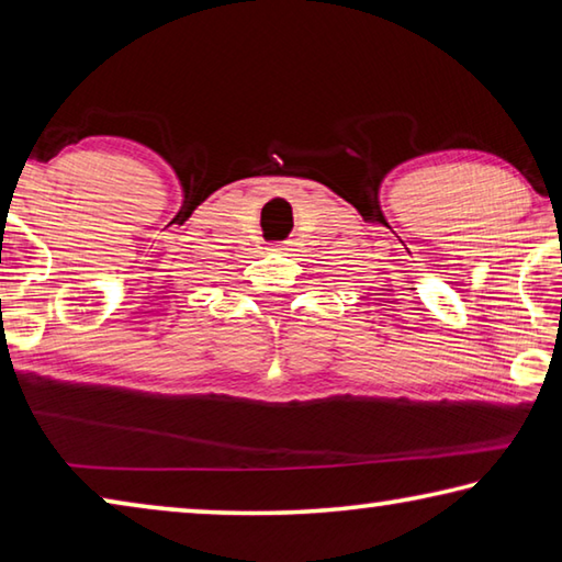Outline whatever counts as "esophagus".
<instances>
[{"label":"esophagus","instance_id":"34e87169","mask_svg":"<svg viewBox=\"0 0 562 562\" xmlns=\"http://www.w3.org/2000/svg\"><path fill=\"white\" fill-rule=\"evenodd\" d=\"M273 249H276V251H296V241H283V244H276Z\"/></svg>","mask_w":562,"mask_h":562}]
</instances>
